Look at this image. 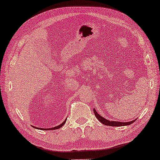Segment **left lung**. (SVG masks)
<instances>
[{
	"label": "left lung",
	"mask_w": 160,
	"mask_h": 160,
	"mask_svg": "<svg viewBox=\"0 0 160 160\" xmlns=\"http://www.w3.org/2000/svg\"><path fill=\"white\" fill-rule=\"evenodd\" d=\"M93 111H94V113H95V115L96 118H97L99 121L101 123H102L103 125H108V126H115V127H120V126H125V125H130V124L133 123L134 122L135 120H133V121H131V122H117V121H110V120H108L105 119L104 118H102V116H100L99 114L96 112V110L95 109H93Z\"/></svg>",
	"instance_id": "left-lung-1"
}]
</instances>
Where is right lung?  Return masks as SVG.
<instances>
[{"mask_svg":"<svg viewBox=\"0 0 160 160\" xmlns=\"http://www.w3.org/2000/svg\"><path fill=\"white\" fill-rule=\"evenodd\" d=\"M65 122H66V120H65L64 122H63L62 123V124H60V125H58V126H56V127H54V128H48V129H42V128H38V129H40V130H55V129H59V128H61V127L64 125V124L65 123ZM33 128H35V127H33Z\"/></svg>","mask_w":160,"mask_h":160,"instance_id":"right-lung-1","label":"right lung"}]
</instances>
